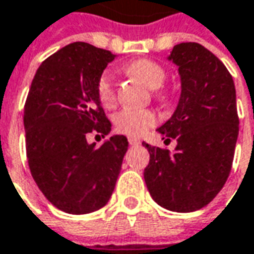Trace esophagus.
Wrapping results in <instances>:
<instances>
[{
    "label": "esophagus",
    "instance_id": "1",
    "mask_svg": "<svg viewBox=\"0 0 254 254\" xmlns=\"http://www.w3.org/2000/svg\"><path fill=\"white\" fill-rule=\"evenodd\" d=\"M127 142H129V145H130V146H136V145L140 143V140H139L138 138H132V136H130V138H127Z\"/></svg>",
    "mask_w": 254,
    "mask_h": 254
}]
</instances>
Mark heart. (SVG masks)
I'll return each mask as SVG.
<instances>
[{"label": "heart", "mask_w": 254, "mask_h": 254, "mask_svg": "<svg viewBox=\"0 0 254 254\" xmlns=\"http://www.w3.org/2000/svg\"><path fill=\"white\" fill-rule=\"evenodd\" d=\"M125 72L129 76L136 78L138 81L145 83L150 89H159L166 81L165 68L152 60H135L125 65ZM155 96L163 101L166 95L160 91L155 92ZM98 98L99 102L106 109H112L116 104V92L114 78L111 73H102L98 81ZM156 124V115L148 109H124L115 116V127L121 133L129 136H140L149 127Z\"/></svg>", "instance_id": "obj_1"}]
</instances>
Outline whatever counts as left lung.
<instances>
[{"label":"left lung","instance_id":"left-lung-1","mask_svg":"<svg viewBox=\"0 0 254 254\" xmlns=\"http://www.w3.org/2000/svg\"><path fill=\"white\" fill-rule=\"evenodd\" d=\"M169 60L179 68L182 92L158 132L178 145L171 153L143 142V178L159 206L188 213L210 203L229 178L239 135L236 89L223 62L197 42L175 45Z\"/></svg>","mask_w":254,"mask_h":254}]
</instances>
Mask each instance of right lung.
I'll return each instance as SVG.
<instances>
[{"label": "right lung", "mask_w": 254, "mask_h": 254, "mask_svg": "<svg viewBox=\"0 0 254 254\" xmlns=\"http://www.w3.org/2000/svg\"><path fill=\"white\" fill-rule=\"evenodd\" d=\"M114 60L111 51L69 44L39 65L28 92L24 127L29 171L44 196L65 213L85 215L108 203L127 150L124 135L101 146L86 140L91 132H111L98 81Z\"/></svg>", "instance_id": "add662e5"}]
</instances>
